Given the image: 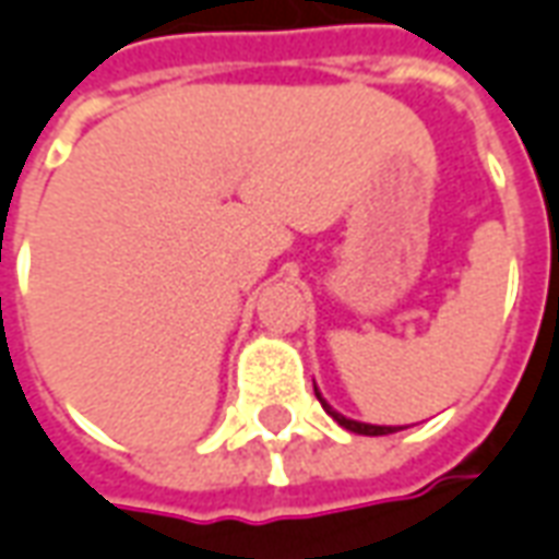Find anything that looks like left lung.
<instances>
[{
	"label": "left lung",
	"mask_w": 559,
	"mask_h": 559,
	"mask_svg": "<svg viewBox=\"0 0 559 559\" xmlns=\"http://www.w3.org/2000/svg\"><path fill=\"white\" fill-rule=\"evenodd\" d=\"M312 388H316V382H312ZM316 397H319V403L324 406V413L334 418L336 425L346 427L349 433H361V437H388V433H397V430H403V427H385V425H364V421H355V418H346L343 413H336L334 406L328 403V400L322 397V391L316 388Z\"/></svg>",
	"instance_id": "1"
}]
</instances>
